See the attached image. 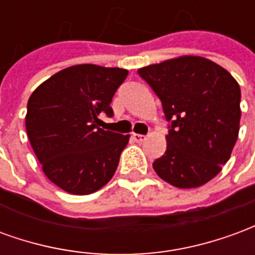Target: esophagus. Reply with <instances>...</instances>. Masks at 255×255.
I'll return each mask as SVG.
<instances>
[{
    "label": "esophagus",
    "mask_w": 255,
    "mask_h": 255,
    "mask_svg": "<svg viewBox=\"0 0 255 255\" xmlns=\"http://www.w3.org/2000/svg\"><path fill=\"white\" fill-rule=\"evenodd\" d=\"M132 139L135 142H143L146 136L144 135H140V133H132Z\"/></svg>",
    "instance_id": "1"
}]
</instances>
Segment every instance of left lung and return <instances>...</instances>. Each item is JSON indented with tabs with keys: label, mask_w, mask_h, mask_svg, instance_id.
I'll list each match as a JSON object with an SVG mask.
<instances>
[{
	"label": "left lung",
	"mask_w": 255,
	"mask_h": 255,
	"mask_svg": "<svg viewBox=\"0 0 255 255\" xmlns=\"http://www.w3.org/2000/svg\"><path fill=\"white\" fill-rule=\"evenodd\" d=\"M162 104L166 150L157 175L179 188L199 187L230 160L241 122V87L208 58L184 56L138 69Z\"/></svg>",
	"instance_id": "left-lung-1"
}]
</instances>
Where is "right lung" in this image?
<instances>
[{"instance_id": "1", "label": "right lung", "mask_w": 255, "mask_h": 255, "mask_svg": "<svg viewBox=\"0 0 255 255\" xmlns=\"http://www.w3.org/2000/svg\"><path fill=\"white\" fill-rule=\"evenodd\" d=\"M127 75L122 68L73 65L31 94L27 135L45 175L64 191L87 195L115 175L129 135L98 126L100 115L113 116L112 98Z\"/></svg>"}]
</instances>
